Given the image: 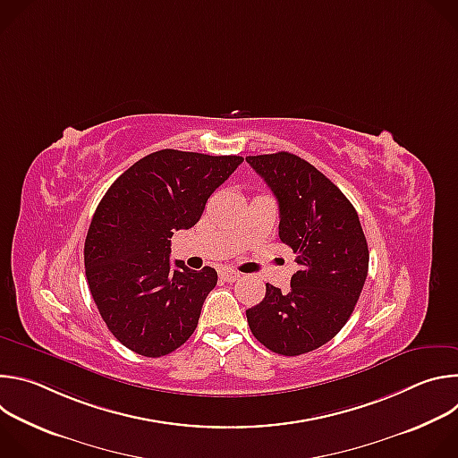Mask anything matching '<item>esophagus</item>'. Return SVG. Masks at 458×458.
<instances>
[{"mask_svg":"<svg viewBox=\"0 0 458 458\" xmlns=\"http://www.w3.org/2000/svg\"><path fill=\"white\" fill-rule=\"evenodd\" d=\"M221 279L223 281H226V283H235V281H239L241 279V274L239 272H235V270H221Z\"/></svg>","mask_w":458,"mask_h":458,"instance_id":"34e87169","label":"esophagus"}]
</instances>
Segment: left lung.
Here are the masks:
<instances>
[{
    "label": "left lung",
    "mask_w": 458,
    "mask_h": 458,
    "mask_svg": "<svg viewBox=\"0 0 458 458\" xmlns=\"http://www.w3.org/2000/svg\"><path fill=\"white\" fill-rule=\"evenodd\" d=\"M279 203V237L299 270L290 292L267 284L246 310L253 337L279 355L295 357L332 341L348 322L368 276L369 251L346 195L313 165L290 152L248 156Z\"/></svg>",
    "instance_id": "1"
}]
</instances>
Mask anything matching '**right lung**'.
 <instances>
[{
    "mask_svg": "<svg viewBox=\"0 0 458 458\" xmlns=\"http://www.w3.org/2000/svg\"><path fill=\"white\" fill-rule=\"evenodd\" d=\"M241 163L239 156L165 148L134 163L103 195L85 239V270L105 324L128 350L163 357L198 328L217 272L172 265L170 239L201 219L214 190Z\"/></svg>",
    "mask_w": 458,
    "mask_h": 458,
    "instance_id": "right-lung-1",
    "label": "right lung"
}]
</instances>
